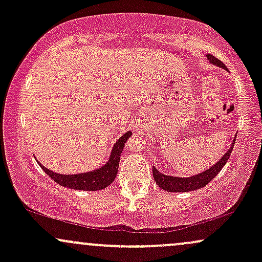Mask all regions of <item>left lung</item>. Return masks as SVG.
<instances>
[{"label":"left lung","instance_id":"8db88e82","mask_svg":"<svg viewBox=\"0 0 262 262\" xmlns=\"http://www.w3.org/2000/svg\"><path fill=\"white\" fill-rule=\"evenodd\" d=\"M207 59H208L209 64H213L222 69H227L221 60L214 58V56L210 55V54H207ZM235 139H236V135L234 137L233 143L230 144V148L227 150V152H225L223 156H222L221 160H218L214 165H213V166H210L209 169L204 170L200 173H196V175L193 176L179 177V176L164 175V173H161L160 171L156 169V167H152V176H154L156 185H158L161 189H164V191H167V192H189V191H196V189L204 187V186L208 185V183L218 175L219 171L223 169L224 165L227 164L228 159H229L231 151H233Z\"/></svg>","mask_w":262,"mask_h":262}]
</instances>
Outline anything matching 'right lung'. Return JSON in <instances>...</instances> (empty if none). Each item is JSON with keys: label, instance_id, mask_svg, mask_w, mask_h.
<instances>
[{"label": "right lung", "instance_id": "right-lung-1", "mask_svg": "<svg viewBox=\"0 0 262 262\" xmlns=\"http://www.w3.org/2000/svg\"><path fill=\"white\" fill-rule=\"evenodd\" d=\"M130 135L132 132H127L125 134H123L112 146V150H111V154L108 156L106 164H103L98 169L87 171V172L69 173V175H66V173H58L47 169L38 160L37 162L40 165L41 169L50 179H53L54 181L59 183L62 187L79 189V191H100V189L108 187L116 179L117 172H118L121 154Z\"/></svg>", "mask_w": 262, "mask_h": 262}]
</instances>
